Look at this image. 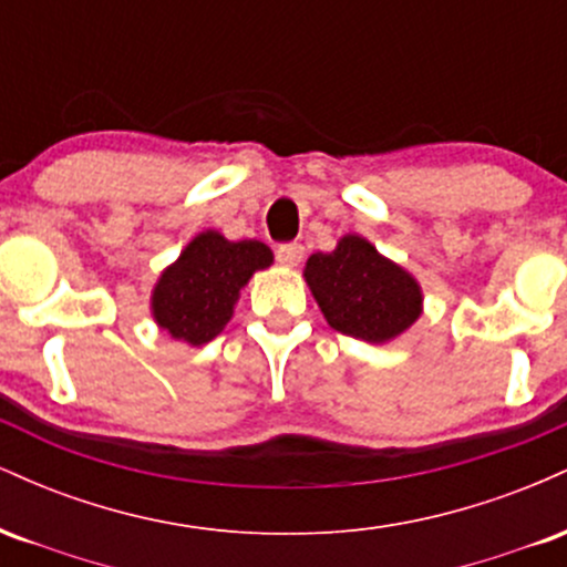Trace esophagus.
Listing matches in <instances>:
<instances>
[{
  "label": "esophagus",
  "mask_w": 567,
  "mask_h": 567,
  "mask_svg": "<svg viewBox=\"0 0 567 567\" xmlns=\"http://www.w3.org/2000/svg\"><path fill=\"white\" fill-rule=\"evenodd\" d=\"M277 261L282 266H288V269H292V266H298L303 261V245L298 243H288V245H279L277 247Z\"/></svg>",
  "instance_id": "esophagus-1"
}]
</instances>
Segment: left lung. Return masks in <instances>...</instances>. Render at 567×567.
Here are the masks:
<instances>
[{"label":"left lung","instance_id":"8db88e82","mask_svg":"<svg viewBox=\"0 0 567 567\" xmlns=\"http://www.w3.org/2000/svg\"><path fill=\"white\" fill-rule=\"evenodd\" d=\"M303 279L330 328L360 341H394L424 315L419 279L360 234H343L336 250L309 256Z\"/></svg>","mask_w":567,"mask_h":567}]
</instances>
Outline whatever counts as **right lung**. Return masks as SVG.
Masks as SVG:
<instances>
[{
  "label": "right lung",
  "mask_w": 567,
  "mask_h": 567,
  "mask_svg": "<svg viewBox=\"0 0 567 567\" xmlns=\"http://www.w3.org/2000/svg\"><path fill=\"white\" fill-rule=\"evenodd\" d=\"M271 264L275 252L258 239L231 243L216 229L199 231L154 282V322L175 341L202 347L229 324L250 277Z\"/></svg>",
  "instance_id": "obj_1"
}]
</instances>
